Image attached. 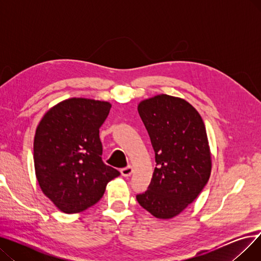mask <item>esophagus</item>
Instances as JSON below:
<instances>
[{
    "label": "esophagus",
    "mask_w": 261,
    "mask_h": 261,
    "mask_svg": "<svg viewBox=\"0 0 261 261\" xmlns=\"http://www.w3.org/2000/svg\"><path fill=\"white\" fill-rule=\"evenodd\" d=\"M120 172H121V175H122V176L128 177V176H130V175L132 174L133 168H132L131 166H128V167H126V168H122V169L120 170Z\"/></svg>",
    "instance_id": "34e87169"
}]
</instances>
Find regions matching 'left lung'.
<instances>
[{
	"instance_id": "1",
	"label": "left lung",
	"mask_w": 261,
	"mask_h": 261,
	"mask_svg": "<svg viewBox=\"0 0 261 261\" xmlns=\"http://www.w3.org/2000/svg\"><path fill=\"white\" fill-rule=\"evenodd\" d=\"M138 111L158 167L148 189L136 200L155 218L168 220L193 203L210 180L212 153L206 129L193 106L167 94L142 100Z\"/></svg>"
}]
</instances>
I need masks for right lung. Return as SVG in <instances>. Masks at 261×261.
Listing matches in <instances>:
<instances>
[{"label":"right lung","mask_w":261,"mask_h":261,"mask_svg":"<svg viewBox=\"0 0 261 261\" xmlns=\"http://www.w3.org/2000/svg\"><path fill=\"white\" fill-rule=\"evenodd\" d=\"M109 101L73 97L51 107L34 140V164L42 193L64 214L85 212L103 196L119 172L101 160L99 128Z\"/></svg>","instance_id":"1"}]
</instances>
